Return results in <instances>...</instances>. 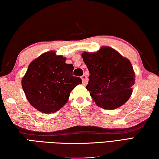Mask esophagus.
<instances>
[{"label": "esophagus", "instance_id": "34e87169", "mask_svg": "<svg viewBox=\"0 0 159 159\" xmlns=\"http://www.w3.org/2000/svg\"><path fill=\"white\" fill-rule=\"evenodd\" d=\"M81 79H82V81H83V84L85 85H87V83L88 82V77L85 76V75H83L81 76Z\"/></svg>", "mask_w": 159, "mask_h": 159}]
</instances>
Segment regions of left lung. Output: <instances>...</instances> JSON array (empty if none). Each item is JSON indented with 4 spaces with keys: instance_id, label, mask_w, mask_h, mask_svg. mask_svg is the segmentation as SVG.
Segmentation results:
<instances>
[{
    "instance_id": "1",
    "label": "left lung",
    "mask_w": 159,
    "mask_h": 159,
    "mask_svg": "<svg viewBox=\"0 0 159 159\" xmlns=\"http://www.w3.org/2000/svg\"><path fill=\"white\" fill-rule=\"evenodd\" d=\"M89 72L86 89L97 105L112 110L127 102L135 83V73L129 60L108 47L96 53H82Z\"/></svg>"
}]
</instances>
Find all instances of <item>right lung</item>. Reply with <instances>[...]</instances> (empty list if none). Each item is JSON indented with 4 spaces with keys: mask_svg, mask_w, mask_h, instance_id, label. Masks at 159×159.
<instances>
[{
    "mask_svg": "<svg viewBox=\"0 0 159 159\" xmlns=\"http://www.w3.org/2000/svg\"><path fill=\"white\" fill-rule=\"evenodd\" d=\"M53 51L43 53L28 66L21 84L28 102L44 113L55 112L67 102L71 91L82 83L73 76L74 66Z\"/></svg>",
    "mask_w": 159,
    "mask_h": 159,
    "instance_id": "1",
    "label": "right lung"
}]
</instances>
